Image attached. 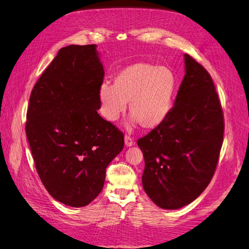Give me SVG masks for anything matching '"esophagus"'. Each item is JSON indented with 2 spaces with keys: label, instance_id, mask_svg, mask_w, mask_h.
<instances>
[{
  "label": "esophagus",
  "instance_id": "obj_1",
  "mask_svg": "<svg viewBox=\"0 0 249 249\" xmlns=\"http://www.w3.org/2000/svg\"><path fill=\"white\" fill-rule=\"evenodd\" d=\"M124 144H125V146L134 145L135 144L134 139L131 136H129V135H125V136H124Z\"/></svg>",
  "mask_w": 249,
  "mask_h": 249
}]
</instances>
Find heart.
<instances>
[{"instance_id": "b5f03b06", "label": "heart", "mask_w": 249, "mask_h": 249, "mask_svg": "<svg viewBox=\"0 0 249 249\" xmlns=\"http://www.w3.org/2000/svg\"><path fill=\"white\" fill-rule=\"evenodd\" d=\"M177 89V78L166 66L136 63L120 71L114 85L104 82L99 88L102 115L116 122L129 104L131 123L152 129L167 117Z\"/></svg>"}]
</instances>
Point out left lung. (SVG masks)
<instances>
[{"label":"left lung","mask_w":249,"mask_h":249,"mask_svg":"<svg viewBox=\"0 0 249 249\" xmlns=\"http://www.w3.org/2000/svg\"><path fill=\"white\" fill-rule=\"evenodd\" d=\"M185 77L167 117L137 143L144 157L143 189L158 207L176 210L197 198L212 179L224 118L210 73L185 54Z\"/></svg>","instance_id":"left-lung-1"}]
</instances>
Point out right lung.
<instances>
[{
	"mask_svg": "<svg viewBox=\"0 0 249 249\" xmlns=\"http://www.w3.org/2000/svg\"><path fill=\"white\" fill-rule=\"evenodd\" d=\"M104 67L95 44L62 48L30 95L26 134L37 173L66 206H87L101 193L124 134L100 116Z\"/></svg>",
	"mask_w": 249,
	"mask_h": 249,
	"instance_id": "1",
	"label": "right lung"
}]
</instances>
